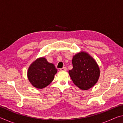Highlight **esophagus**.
Masks as SVG:
<instances>
[{"label": "esophagus", "mask_w": 123, "mask_h": 123, "mask_svg": "<svg viewBox=\"0 0 123 123\" xmlns=\"http://www.w3.org/2000/svg\"><path fill=\"white\" fill-rule=\"evenodd\" d=\"M60 70H61V71H66V70H67V68L66 67H64L61 68V69H60Z\"/></svg>", "instance_id": "obj_1"}]
</instances>
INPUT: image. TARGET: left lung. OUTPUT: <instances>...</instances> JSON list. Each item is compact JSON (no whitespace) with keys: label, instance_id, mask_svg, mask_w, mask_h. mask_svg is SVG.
Wrapping results in <instances>:
<instances>
[{"label":"left lung","instance_id":"obj_1","mask_svg":"<svg viewBox=\"0 0 123 123\" xmlns=\"http://www.w3.org/2000/svg\"><path fill=\"white\" fill-rule=\"evenodd\" d=\"M73 69L69 74L74 84L82 90L94 86L100 76V69L96 61L88 53L81 51L72 60Z\"/></svg>","mask_w":123,"mask_h":123}]
</instances>
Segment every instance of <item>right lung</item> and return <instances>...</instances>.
Masks as SVG:
<instances>
[{
    "instance_id": "obj_1",
    "label": "right lung",
    "mask_w": 123,
    "mask_h": 123,
    "mask_svg": "<svg viewBox=\"0 0 123 123\" xmlns=\"http://www.w3.org/2000/svg\"><path fill=\"white\" fill-rule=\"evenodd\" d=\"M57 72L54 64L49 63L44 57H40L31 64L27 75L33 86L42 89L53 81Z\"/></svg>"
}]
</instances>
